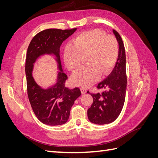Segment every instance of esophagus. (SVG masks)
I'll return each instance as SVG.
<instances>
[{"label":"esophagus","mask_w":158,"mask_h":158,"mask_svg":"<svg viewBox=\"0 0 158 158\" xmlns=\"http://www.w3.org/2000/svg\"><path fill=\"white\" fill-rule=\"evenodd\" d=\"M80 90H81V92H82V94H85V93L87 92V90L85 89V88H81V89H80Z\"/></svg>","instance_id":"esophagus-1"}]
</instances>
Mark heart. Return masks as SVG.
<instances>
[{"label": "heart", "mask_w": 158, "mask_h": 158, "mask_svg": "<svg viewBox=\"0 0 158 158\" xmlns=\"http://www.w3.org/2000/svg\"><path fill=\"white\" fill-rule=\"evenodd\" d=\"M118 55V43L113 35L95 29L85 31L74 38L64 52V62L70 71L77 70L85 59L87 65L73 74L71 82L75 86L88 88L98 82L100 74L111 71Z\"/></svg>", "instance_id": "b5f03b06"}]
</instances>
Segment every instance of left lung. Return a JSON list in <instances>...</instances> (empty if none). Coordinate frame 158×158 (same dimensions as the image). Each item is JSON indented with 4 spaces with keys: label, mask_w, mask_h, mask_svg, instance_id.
<instances>
[{
    "label": "left lung",
    "mask_w": 158,
    "mask_h": 158,
    "mask_svg": "<svg viewBox=\"0 0 158 158\" xmlns=\"http://www.w3.org/2000/svg\"><path fill=\"white\" fill-rule=\"evenodd\" d=\"M113 32L118 44L117 63L111 73L97 86L98 89L103 88L106 91L102 94H92L94 102L88 109L89 121L96 125H106L115 121L125 100L127 82L125 49L118 33L114 30Z\"/></svg>",
    "instance_id": "left-lung-1"
}]
</instances>
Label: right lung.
Listing matches in <instances>:
<instances>
[{
  "instance_id": "right-lung-1",
  "label": "right lung",
  "mask_w": 158,
  "mask_h": 158,
  "mask_svg": "<svg viewBox=\"0 0 158 158\" xmlns=\"http://www.w3.org/2000/svg\"><path fill=\"white\" fill-rule=\"evenodd\" d=\"M76 30V28L41 31L33 37L27 48L25 72L28 98L37 118L47 125H61L67 122L70 109L81 95L78 88L71 89L65 86L68 77L63 72L60 58V45ZM45 54L55 57L59 69L57 82L47 89L38 85L32 75L33 64Z\"/></svg>"
}]
</instances>
